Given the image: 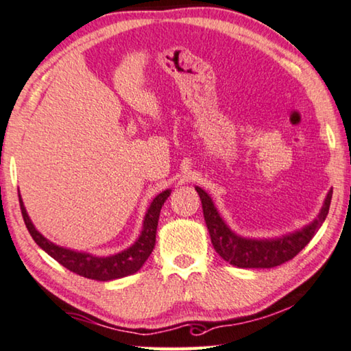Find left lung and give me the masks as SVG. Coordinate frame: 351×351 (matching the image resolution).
Wrapping results in <instances>:
<instances>
[{
	"instance_id": "obj_1",
	"label": "left lung",
	"mask_w": 351,
	"mask_h": 351,
	"mask_svg": "<svg viewBox=\"0 0 351 351\" xmlns=\"http://www.w3.org/2000/svg\"><path fill=\"white\" fill-rule=\"evenodd\" d=\"M195 191L200 195L213 247L219 257L237 268H274L291 260L309 244L318 228L323 226L332 197V189H329L317 217L300 230L274 238H249L241 237L228 227L206 191L198 186H195Z\"/></svg>"
}]
</instances>
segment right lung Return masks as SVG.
<instances>
[{
    "mask_svg": "<svg viewBox=\"0 0 351 351\" xmlns=\"http://www.w3.org/2000/svg\"><path fill=\"white\" fill-rule=\"evenodd\" d=\"M171 189H165L158 193L149 203L148 209H146L142 232H140L138 238L125 247L121 252L112 254V255H96L91 252H83V250H75L69 247H62L60 244L51 243L47 239L38 228L34 227L33 221L28 216V211L23 205L22 195L19 192L20 200V209H22L25 226L36 244L39 245L42 250H45L51 258H55L58 263H61L64 268H67L72 273H75L82 277L91 280H101L108 282L114 279H121V277L135 274L140 268L145 265V261L153 252L156 244V233H158V223H159V214L160 209L164 206L167 198L170 197Z\"/></svg>",
    "mask_w": 351,
    "mask_h": 351,
    "instance_id": "add662e5",
    "label": "right lung"
}]
</instances>
